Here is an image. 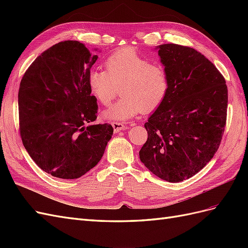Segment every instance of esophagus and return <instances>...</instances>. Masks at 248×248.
Listing matches in <instances>:
<instances>
[{
	"label": "esophagus",
	"mask_w": 248,
	"mask_h": 248,
	"mask_svg": "<svg viewBox=\"0 0 248 248\" xmlns=\"http://www.w3.org/2000/svg\"><path fill=\"white\" fill-rule=\"evenodd\" d=\"M111 126H112V128H114V131L116 133L120 132L121 130H125L127 128L126 125L124 123H122V122H112Z\"/></svg>",
	"instance_id": "34e87169"
}]
</instances>
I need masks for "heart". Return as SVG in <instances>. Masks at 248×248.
I'll use <instances>...</instances> for the list:
<instances>
[{
  "mask_svg": "<svg viewBox=\"0 0 248 248\" xmlns=\"http://www.w3.org/2000/svg\"><path fill=\"white\" fill-rule=\"evenodd\" d=\"M107 70L94 68L89 72L88 85L91 94L102 106H108L118 94L122 98L103 112L111 121H126L160 106L169 89L164 67L151 63L131 48L111 54L106 61Z\"/></svg>",
  "mask_w": 248,
  "mask_h": 248,
  "instance_id": "heart-1",
  "label": "heart"
}]
</instances>
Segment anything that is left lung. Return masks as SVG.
Segmentation results:
<instances>
[{
    "label": "left lung",
    "mask_w": 248,
    "mask_h": 248,
    "mask_svg": "<svg viewBox=\"0 0 248 248\" xmlns=\"http://www.w3.org/2000/svg\"><path fill=\"white\" fill-rule=\"evenodd\" d=\"M168 93L145 123L140 161L157 177L181 182L199 172L219 148L227 121L228 87L213 63L194 48L157 46Z\"/></svg>",
    "instance_id": "1"
}]
</instances>
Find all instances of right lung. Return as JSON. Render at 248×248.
I'll use <instances>...</instances> for the list:
<instances>
[{
	"label": "right lung",
	"mask_w": 248,
	"mask_h": 248,
	"mask_svg": "<svg viewBox=\"0 0 248 248\" xmlns=\"http://www.w3.org/2000/svg\"><path fill=\"white\" fill-rule=\"evenodd\" d=\"M97 58L85 44L62 41L37 57L21 78L22 144L37 166L56 178L78 179L93 169L114 132L108 123H92L98 106L88 76Z\"/></svg>",
	"instance_id": "right-lung-1"
}]
</instances>
